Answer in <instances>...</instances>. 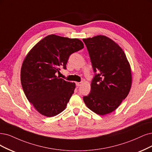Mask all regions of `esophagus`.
<instances>
[{
	"label": "esophagus",
	"mask_w": 152,
	"mask_h": 152,
	"mask_svg": "<svg viewBox=\"0 0 152 152\" xmlns=\"http://www.w3.org/2000/svg\"><path fill=\"white\" fill-rule=\"evenodd\" d=\"M82 84H83V82H80V83L77 82V83H76V85L77 86H81Z\"/></svg>",
	"instance_id": "34e87169"
}]
</instances>
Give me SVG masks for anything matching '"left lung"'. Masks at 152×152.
<instances>
[{
    "mask_svg": "<svg viewBox=\"0 0 152 152\" xmlns=\"http://www.w3.org/2000/svg\"><path fill=\"white\" fill-rule=\"evenodd\" d=\"M95 74L91 92L83 97L87 107L99 115L115 111L130 91V63L123 49L110 38L98 35L83 39Z\"/></svg>",
    "mask_w": 152,
    "mask_h": 152,
    "instance_id": "1",
    "label": "left lung"
}]
</instances>
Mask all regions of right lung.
Returning <instances> with one entry per match:
<instances>
[{
    "label": "right lung",
    "instance_id": "obj_1",
    "mask_svg": "<svg viewBox=\"0 0 152 152\" xmlns=\"http://www.w3.org/2000/svg\"><path fill=\"white\" fill-rule=\"evenodd\" d=\"M83 48L80 39L50 34L28 53L21 67L20 81L26 98L39 113L52 117L65 110L76 85L56 73L61 67L66 68L71 54Z\"/></svg>",
    "mask_w": 152,
    "mask_h": 152
}]
</instances>
